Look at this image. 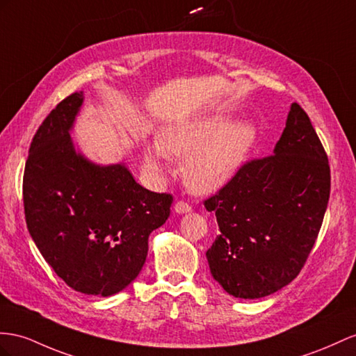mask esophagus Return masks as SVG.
I'll return each instance as SVG.
<instances>
[{"label": "esophagus", "mask_w": 356, "mask_h": 356, "mask_svg": "<svg viewBox=\"0 0 356 356\" xmlns=\"http://www.w3.org/2000/svg\"><path fill=\"white\" fill-rule=\"evenodd\" d=\"M191 211H193V209H191V206H189L188 203H185V202H177V203L175 204V212H176L177 215L189 213Z\"/></svg>", "instance_id": "esophagus-1"}]
</instances>
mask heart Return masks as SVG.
<instances>
[{"instance_id": "b5f03b06", "label": "heart", "mask_w": 356, "mask_h": 356, "mask_svg": "<svg viewBox=\"0 0 356 356\" xmlns=\"http://www.w3.org/2000/svg\"><path fill=\"white\" fill-rule=\"evenodd\" d=\"M257 138V127L247 118L227 123L222 114H200L162 127L144 152V168L153 177L167 175V154L186 158L184 177L197 194H212L238 175Z\"/></svg>"}]
</instances>
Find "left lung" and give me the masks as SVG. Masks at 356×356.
Returning <instances> with one entry per match:
<instances>
[{
    "instance_id": "1",
    "label": "left lung",
    "mask_w": 356,
    "mask_h": 356,
    "mask_svg": "<svg viewBox=\"0 0 356 356\" xmlns=\"http://www.w3.org/2000/svg\"><path fill=\"white\" fill-rule=\"evenodd\" d=\"M331 191L327 156L307 113L290 105L270 156L251 161L204 202L220 234L206 257L227 293L259 299L293 281L322 227Z\"/></svg>"
}]
</instances>
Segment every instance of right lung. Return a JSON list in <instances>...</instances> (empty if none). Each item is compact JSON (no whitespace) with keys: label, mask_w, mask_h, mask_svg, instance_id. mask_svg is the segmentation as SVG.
<instances>
[{"label":"right lung","mask_w":356,"mask_h":356,"mask_svg":"<svg viewBox=\"0 0 356 356\" xmlns=\"http://www.w3.org/2000/svg\"><path fill=\"white\" fill-rule=\"evenodd\" d=\"M84 93L70 95L35 132L24 172L26 227L69 287L111 296L138 277L149 236L165 224L172 197L136 184L126 162L102 165L72 140Z\"/></svg>","instance_id":"obj_1"}]
</instances>
